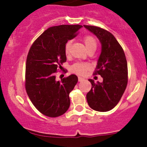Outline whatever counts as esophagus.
Instances as JSON below:
<instances>
[{"instance_id":"esophagus-1","label":"esophagus","mask_w":147,"mask_h":147,"mask_svg":"<svg viewBox=\"0 0 147 147\" xmlns=\"http://www.w3.org/2000/svg\"><path fill=\"white\" fill-rule=\"evenodd\" d=\"M84 79L83 78H81V77H78V81L79 82H82V81H84Z\"/></svg>"}]
</instances>
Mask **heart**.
<instances>
[{
  "mask_svg": "<svg viewBox=\"0 0 147 147\" xmlns=\"http://www.w3.org/2000/svg\"><path fill=\"white\" fill-rule=\"evenodd\" d=\"M83 42L85 45L87 50L91 48H95L97 47V41L95 38L92 36L87 35L83 38ZM70 47H71V42L68 41L66 42L65 45V53L67 56H68L70 53ZM91 65L89 63H76L72 67L71 70L73 72H75L76 74L80 75H84L87 73V71L90 69Z\"/></svg>",
  "mask_w": 147,
  "mask_h": 147,
  "instance_id": "b5f03b06",
  "label": "heart"
}]
</instances>
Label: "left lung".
I'll return each mask as SVG.
<instances>
[{"instance_id": "obj_1", "label": "left lung", "mask_w": 147, "mask_h": 147, "mask_svg": "<svg viewBox=\"0 0 147 147\" xmlns=\"http://www.w3.org/2000/svg\"><path fill=\"white\" fill-rule=\"evenodd\" d=\"M84 27L97 36L102 46L94 74L100 75L103 82L95 83L89 80L92 88L86 96L87 103L94 110L107 112L117 105L127 87L128 69L125 54L111 32L96 26Z\"/></svg>"}]
</instances>
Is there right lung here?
I'll return each mask as SVG.
<instances>
[{
  "label": "right lung",
  "instance_id": "right-lung-1",
  "mask_svg": "<svg viewBox=\"0 0 147 147\" xmlns=\"http://www.w3.org/2000/svg\"><path fill=\"white\" fill-rule=\"evenodd\" d=\"M82 27L61 25L49 28L30 49L26 60V92L34 106L45 116H60L70 105L69 94L78 82V77L71 75L57 81L55 72L67 60L65 44Z\"/></svg>",
  "mask_w": 147,
  "mask_h": 147
}]
</instances>
